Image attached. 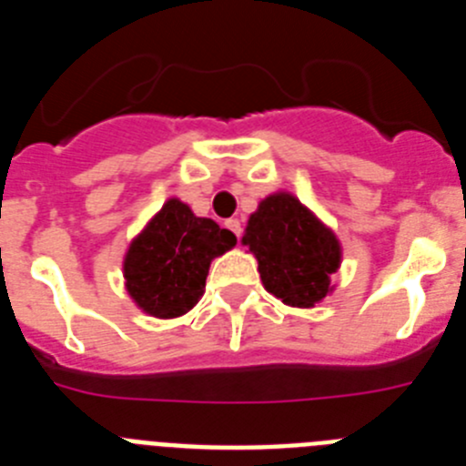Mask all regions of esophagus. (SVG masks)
Here are the masks:
<instances>
[{"instance_id": "1", "label": "esophagus", "mask_w": 466, "mask_h": 466, "mask_svg": "<svg viewBox=\"0 0 466 466\" xmlns=\"http://www.w3.org/2000/svg\"><path fill=\"white\" fill-rule=\"evenodd\" d=\"M226 228H228L230 233H233V236L238 238V240H240V236H242V226H240V221H238V219H228V221H226Z\"/></svg>"}]
</instances>
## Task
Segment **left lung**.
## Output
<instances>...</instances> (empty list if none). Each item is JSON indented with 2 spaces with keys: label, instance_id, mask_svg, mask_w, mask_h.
Instances as JSON below:
<instances>
[{
  "label": "left lung",
  "instance_id": "obj_1",
  "mask_svg": "<svg viewBox=\"0 0 466 466\" xmlns=\"http://www.w3.org/2000/svg\"><path fill=\"white\" fill-rule=\"evenodd\" d=\"M242 245L257 257L263 287L287 306L312 308L333 289L339 240L291 193H273L258 203Z\"/></svg>",
  "mask_w": 466,
  "mask_h": 466
}]
</instances>
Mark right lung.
Here are the masks:
<instances>
[{
	"label": "right lung",
	"mask_w": 466,
	"mask_h": 466,
	"mask_svg": "<svg viewBox=\"0 0 466 466\" xmlns=\"http://www.w3.org/2000/svg\"><path fill=\"white\" fill-rule=\"evenodd\" d=\"M233 245L236 236L228 228L196 217L188 205L170 198L127 247L123 258L127 294L151 317L184 315L203 296L212 258Z\"/></svg>",
	"instance_id": "obj_1"
}]
</instances>
